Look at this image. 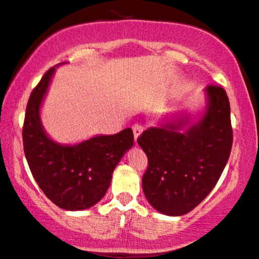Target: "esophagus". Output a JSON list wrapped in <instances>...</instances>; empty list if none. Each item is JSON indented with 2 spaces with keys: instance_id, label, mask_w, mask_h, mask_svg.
<instances>
[{
  "instance_id": "34e87169",
  "label": "esophagus",
  "mask_w": 259,
  "mask_h": 259,
  "mask_svg": "<svg viewBox=\"0 0 259 259\" xmlns=\"http://www.w3.org/2000/svg\"><path fill=\"white\" fill-rule=\"evenodd\" d=\"M133 132H134V136H135V141L138 142L139 136L141 135L142 132H143V126L141 125V124H134V125H133Z\"/></svg>"
}]
</instances>
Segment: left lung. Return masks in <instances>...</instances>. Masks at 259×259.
Listing matches in <instances>:
<instances>
[{"mask_svg":"<svg viewBox=\"0 0 259 259\" xmlns=\"http://www.w3.org/2000/svg\"><path fill=\"white\" fill-rule=\"evenodd\" d=\"M197 117L166 114L138 140L148 158L142 188L149 204L166 216L188 213L222 175L233 143L229 99L223 88L204 89Z\"/></svg>","mask_w":259,"mask_h":259,"instance_id":"1","label":"left lung"}]
</instances>
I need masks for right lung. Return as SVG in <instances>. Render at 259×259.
Returning a JSON list of instances; mask_svg holds the SVG:
<instances>
[{
  "label": "right lung",
  "mask_w": 259,
  "mask_h": 259,
  "mask_svg": "<svg viewBox=\"0 0 259 259\" xmlns=\"http://www.w3.org/2000/svg\"><path fill=\"white\" fill-rule=\"evenodd\" d=\"M55 70L57 66L47 71L30 95L23 129L24 152L47 198L64 210L82 211L104 198L117 164L134 146V134L126 127L74 145L54 141L43 127L40 108Z\"/></svg>",
  "instance_id": "add662e5"
}]
</instances>
